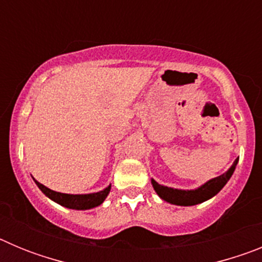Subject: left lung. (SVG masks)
Returning <instances> with one entry per match:
<instances>
[{
	"instance_id": "1",
	"label": "left lung",
	"mask_w": 262,
	"mask_h": 262,
	"mask_svg": "<svg viewBox=\"0 0 262 262\" xmlns=\"http://www.w3.org/2000/svg\"><path fill=\"white\" fill-rule=\"evenodd\" d=\"M237 161H239V159L235 160V163L232 164V166H231L226 173H223V174L219 176V177L212 178V180H210V181H207L206 184H203L202 186H200L198 189H194V190H181V189H173V187L163 186V185L157 184L154 178L151 180L152 186H154L155 191L159 194L160 198L165 201V202H169L172 203V205L177 206L198 205V203L205 202V201L210 200V198H212L214 195H216V194L223 189L224 185L228 182L231 176L235 172Z\"/></svg>"
}]
</instances>
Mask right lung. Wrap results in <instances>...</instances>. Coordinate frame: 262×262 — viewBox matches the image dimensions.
<instances>
[{
	"mask_svg": "<svg viewBox=\"0 0 262 262\" xmlns=\"http://www.w3.org/2000/svg\"><path fill=\"white\" fill-rule=\"evenodd\" d=\"M35 184L38 185V187L46 195L52 200L53 202L59 203V205L64 206V207H68V209L73 210H89L93 209L99 206L103 201L106 200V196L108 195L111 189V185H108L106 189L98 191V193H90V194H64L59 193V191H53L51 189H48L47 186L41 185L40 182H38L34 178Z\"/></svg>",
	"mask_w": 262,
	"mask_h": 262,
	"instance_id": "add662e5",
	"label": "right lung"
}]
</instances>
